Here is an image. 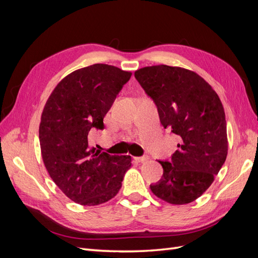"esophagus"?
<instances>
[{"mask_svg": "<svg viewBox=\"0 0 258 258\" xmlns=\"http://www.w3.org/2000/svg\"><path fill=\"white\" fill-rule=\"evenodd\" d=\"M138 162H144V161H147L148 160V156L144 155V156H141V157H136L135 158Z\"/></svg>", "mask_w": 258, "mask_h": 258, "instance_id": "34e87169", "label": "esophagus"}]
</instances>
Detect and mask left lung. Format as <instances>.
<instances>
[{"label":"left lung","instance_id":"left-lung-1","mask_svg":"<svg viewBox=\"0 0 258 258\" xmlns=\"http://www.w3.org/2000/svg\"><path fill=\"white\" fill-rule=\"evenodd\" d=\"M135 77L157 107L163 128L178 139L170 160H159L163 173L151 190L169 204H189L209 188L226 160L223 104L212 87L189 70L145 67Z\"/></svg>","mask_w":258,"mask_h":258}]
</instances>
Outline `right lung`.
<instances>
[{
	"mask_svg": "<svg viewBox=\"0 0 258 258\" xmlns=\"http://www.w3.org/2000/svg\"><path fill=\"white\" fill-rule=\"evenodd\" d=\"M131 73L92 64L64 77L45 104L40 123L44 165L67 197L98 206L115 197L130 156L100 153L89 145L90 132L103 130V118Z\"/></svg>",
	"mask_w": 258,
	"mask_h": 258,
	"instance_id": "1",
	"label": "right lung"
}]
</instances>
